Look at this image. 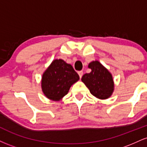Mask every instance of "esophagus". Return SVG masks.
<instances>
[{
  "label": "esophagus",
  "instance_id": "1",
  "mask_svg": "<svg viewBox=\"0 0 147 147\" xmlns=\"http://www.w3.org/2000/svg\"><path fill=\"white\" fill-rule=\"evenodd\" d=\"M78 74L79 75V77H80V79H81L82 77V75H83V71H79Z\"/></svg>",
  "mask_w": 147,
  "mask_h": 147
}]
</instances>
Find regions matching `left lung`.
I'll list each match as a JSON object with an SVG mask.
<instances>
[{
    "label": "left lung",
    "mask_w": 147,
    "mask_h": 147,
    "mask_svg": "<svg viewBox=\"0 0 147 147\" xmlns=\"http://www.w3.org/2000/svg\"><path fill=\"white\" fill-rule=\"evenodd\" d=\"M90 73L83 75L82 81L89 89L90 93L97 98L106 99L112 95L114 82L112 75L98 61L90 62Z\"/></svg>",
    "instance_id": "obj_1"
}]
</instances>
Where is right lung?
I'll return each mask as SVG.
<instances>
[{
	"mask_svg": "<svg viewBox=\"0 0 147 147\" xmlns=\"http://www.w3.org/2000/svg\"><path fill=\"white\" fill-rule=\"evenodd\" d=\"M79 79L70 64L62 59H55L43 72L42 91L48 99L59 101L68 92L70 88Z\"/></svg>",
	"mask_w": 147,
	"mask_h": 147,
	"instance_id": "obj_1",
	"label": "right lung"
}]
</instances>
